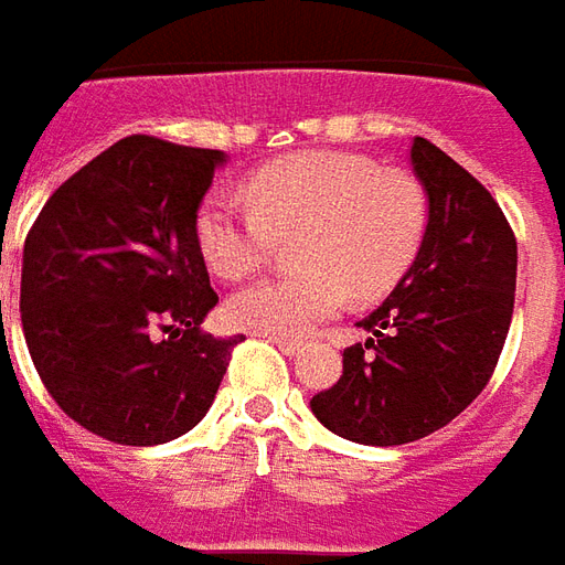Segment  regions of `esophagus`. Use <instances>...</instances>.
Listing matches in <instances>:
<instances>
[{
    "mask_svg": "<svg viewBox=\"0 0 565 565\" xmlns=\"http://www.w3.org/2000/svg\"><path fill=\"white\" fill-rule=\"evenodd\" d=\"M270 343H276L279 350L286 355H295V353H301V340H291V338H279V334H270Z\"/></svg>",
    "mask_w": 565,
    "mask_h": 565,
    "instance_id": "obj_1",
    "label": "esophagus"
}]
</instances>
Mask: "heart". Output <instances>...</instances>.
Here are the masks:
<instances>
[{
    "label": "heart",
    "instance_id": "b5f03b06",
    "mask_svg": "<svg viewBox=\"0 0 565 565\" xmlns=\"http://www.w3.org/2000/svg\"><path fill=\"white\" fill-rule=\"evenodd\" d=\"M246 200L212 194L198 210V246L212 274L243 279L274 246L295 239L298 274L267 276L227 301L239 328L303 338L355 298L390 291L414 264L426 234V191L404 170L347 151H301L264 163Z\"/></svg>",
    "mask_w": 565,
    "mask_h": 565
}]
</instances>
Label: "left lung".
<instances>
[{"instance_id":"1","label":"left lung","mask_w":565,"mask_h":565,"mask_svg":"<svg viewBox=\"0 0 565 565\" xmlns=\"http://www.w3.org/2000/svg\"><path fill=\"white\" fill-rule=\"evenodd\" d=\"M411 167L429 200L419 252L390 298L343 350V374L313 395L340 438L392 447L426 438L475 402L505 347L518 286V239L490 191L429 139Z\"/></svg>"}]
</instances>
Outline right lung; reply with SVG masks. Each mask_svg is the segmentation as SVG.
I'll return each instance as SVG.
<instances>
[{
    "instance_id": "right-lung-1",
    "label": "right lung",
    "mask_w": 565,
    "mask_h": 565,
    "mask_svg": "<svg viewBox=\"0 0 565 565\" xmlns=\"http://www.w3.org/2000/svg\"><path fill=\"white\" fill-rule=\"evenodd\" d=\"M225 151L127 136L51 194L23 243L20 322L63 414L151 447L206 417L234 338L200 326L218 303L198 210Z\"/></svg>"
}]
</instances>
